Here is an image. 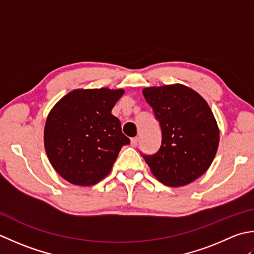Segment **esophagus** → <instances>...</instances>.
<instances>
[{
  "label": "esophagus",
  "instance_id": "1",
  "mask_svg": "<svg viewBox=\"0 0 254 254\" xmlns=\"http://www.w3.org/2000/svg\"><path fill=\"white\" fill-rule=\"evenodd\" d=\"M130 142H131V146H132V147H137V144H138V137L131 138Z\"/></svg>",
  "mask_w": 254,
  "mask_h": 254
}]
</instances>
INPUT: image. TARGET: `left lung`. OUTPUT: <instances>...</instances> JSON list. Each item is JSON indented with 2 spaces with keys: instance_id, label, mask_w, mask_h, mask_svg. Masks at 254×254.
Instances as JSON below:
<instances>
[{
  "instance_id": "8db88e82",
  "label": "left lung",
  "mask_w": 254,
  "mask_h": 254,
  "mask_svg": "<svg viewBox=\"0 0 254 254\" xmlns=\"http://www.w3.org/2000/svg\"><path fill=\"white\" fill-rule=\"evenodd\" d=\"M162 132L161 147L142 154L152 174L165 185L184 186L203 175L216 156L219 129L207 102L183 84L146 87Z\"/></svg>"
}]
</instances>
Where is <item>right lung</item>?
<instances>
[{
	"label": "right lung",
	"mask_w": 254,
	"mask_h": 254,
	"mask_svg": "<svg viewBox=\"0 0 254 254\" xmlns=\"http://www.w3.org/2000/svg\"><path fill=\"white\" fill-rule=\"evenodd\" d=\"M123 89L74 90L48 114L44 131L46 153L68 182L90 186L111 172L121 149L130 140L112 114Z\"/></svg>",
	"instance_id": "1"
}]
</instances>
